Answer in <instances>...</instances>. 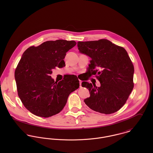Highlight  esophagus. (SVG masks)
<instances>
[{"instance_id":"esophagus-1","label":"esophagus","mask_w":153,"mask_h":153,"mask_svg":"<svg viewBox=\"0 0 153 153\" xmlns=\"http://www.w3.org/2000/svg\"><path fill=\"white\" fill-rule=\"evenodd\" d=\"M79 84H80V87H81V84H82V81L81 80H79Z\"/></svg>"}]
</instances>
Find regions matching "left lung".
<instances>
[{
	"mask_svg": "<svg viewBox=\"0 0 153 153\" xmlns=\"http://www.w3.org/2000/svg\"><path fill=\"white\" fill-rule=\"evenodd\" d=\"M79 52L91 60L88 68L89 75H95L101 86L86 81L82 87L89 89L90 97L84 100L88 107L96 112L111 114L126 102L134 88V68L126 50L107 39L78 42Z\"/></svg>",
	"mask_w": 153,
	"mask_h": 153,
	"instance_id": "8db88e82",
	"label": "left lung"
}]
</instances>
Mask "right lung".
<instances>
[{"label":"right lung","instance_id":"obj_1","mask_svg":"<svg viewBox=\"0 0 153 153\" xmlns=\"http://www.w3.org/2000/svg\"><path fill=\"white\" fill-rule=\"evenodd\" d=\"M76 44L74 41H49L23 52L15 78L22 104L33 114L48 118L58 114L69 94L79 87L76 75H66L59 82L50 76L56 67L65 66L66 53Z\"/></svg>","mask_w":153,"mask_h":153}]
</instances>
